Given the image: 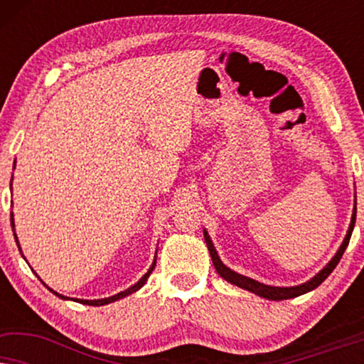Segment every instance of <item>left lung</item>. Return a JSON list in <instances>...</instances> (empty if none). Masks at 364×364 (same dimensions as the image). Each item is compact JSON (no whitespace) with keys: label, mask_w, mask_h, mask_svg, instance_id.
Listing matches in <instances>:
<instances>
[{"label":"left lung","mask_w":364,"mask_h":364,"mask_svg":"<svg viewBox=\"0 0 364 364\" xmlns=\"http://www.w3.org/2000/svg\"><path fill=\"white\" fill-rule=\"evenodd\" d=\"M355 222H356V205H355V208H353L350 228H348L345 240H343L341 247L338 248L336 255L333 257L331 260H330V263H328V265L323 268L320 273H316V275L313 277L311 280H308L306 283H301V285H298V287H270V285H263V283H260V282L252 280V278L243 277V275H240V273L230 270V268L223 265L222 260H220V257L217 255V250H215V247H213V243L210 240V237H208L207 230H203V237H205L208 252H210L213 267H215V270H217L218 275H220L222 278H225V280L228 283H232V285H237V287L243 288V290H248V291L255 293V295H258V296L268 298V300L280 301V300H288V298L300 296V295H303V293H308V291L315 290L316 287H320L321 283L326 280V277L330 275V273L335 270V267L338 265V263H340L343 253H345L348 243H350L353 228H355Z\"/></svg>","instance_id":"8db88e82"}]
</instances>
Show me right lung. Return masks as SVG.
I'll use <instances>...</instances> for the list:
<instances>
[{"label":"right lung","instance_id":"add662e5","mask_svg":"<svg viewBox=\"0 0 364 364\" xmlns=\"http://www.w3.org/2000/svg\"><path fill=\"white\" fill-rule=\"evenodd\" d=\"M11 227H14V222H13V213H11ZM14 238H16L18 240V237H16V233H14ZM18 247H19V243H18ZM157 255V253H156ZM156 262H157V257L154 258V263H152V267L149 268V272L146 273V275H144L141 280H139L136 285H132L131 288H127V290H124V291H121V293H117V295H114V296H109V298H101V300H77L76 298V301H79V303H82V305H91V306H101V305H107V303H112V301H116V300H121V298H124V296H127V295H131V293H134V291H137L139 288L141 287H144V283L147 282V278L151 277V273H152V270L154 268H156ZM49 290H51V288H49ZM54 295H58L59 298H63V300H66L68 296H64V295H59V293H56L54 290H51Z\"/></svg>","mask_w":364,"mask_h":364}]
</instances>
